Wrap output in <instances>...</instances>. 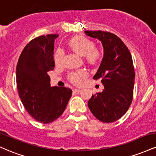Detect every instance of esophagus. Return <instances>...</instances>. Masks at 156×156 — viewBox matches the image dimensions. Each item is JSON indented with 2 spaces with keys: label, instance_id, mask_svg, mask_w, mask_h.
<instances>
[{
  "label": "esophagus",
  "instance_id": "34e87169",
  "mask_svg": "<svg viewBox=\"0 0 156 156\" xmlns=\"http://www.w3.org/2000/svg\"><path fill=\"white\" fill-rule=\"evenodd\" d=\"M73 91H74L75 92L79 93V92H81V89H73Z\"/></svg>",
  "mask_w": 156,
  "mask_h": 156
}]
</instances>
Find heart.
<instances>
[{
    "label": "heart",
    "mask_w": 156,
    "mask_h": 156,
    "mask_svg": "<svg viewBox=\"0 0 156 156\" xmlns=\"http://www.w3.org/2000/svg\"><path fill=\"white\" fill-rule=\"evenodd\" d=\"M69 47L73 52L78 55L84 56L85 55L86 60L90 64H95L101 59L102 53L100 50L95 49L94 43L92 40L89 39L87 37L77 36L73 37L68 42ZM64 57V52L62 50L58 49L54 53L55 63L59 64L62 63ZM87 76V71L83 69L73 72L69 75V78L73 83L76 85H80L82 82V79Z\"/></svg>",
    "instance_id": "heart-1"
}]
</instances>
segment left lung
Listing matches in <instances>:
<instances>
[{
	"mask_svg": "<svg viewBox=\"0 0 156 156\" xmlns=\"http://www.w3.org/2000/svg\"><path fill=\"white\" fill-rule=\"evenodd\" d=\"M98 39L103 47V57L94 79H101L103 92L89 100L88 106L97 119L113 122L127 112L133 100L135 73L129 50L120 38L110 32L84 31Z\"/></svg>",
	"mask_w": 156,
	"mask_h": 156,
	"instance_id": "1",
	"label": "left lung"
}]
</instances>
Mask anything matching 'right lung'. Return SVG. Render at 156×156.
I'll return each instance as SVG.
<instances>
[{
    "mask_svg": "<svg viewBox=\"0 0 156 156\" xmlns=\"http://www.w3.org/2000/svg\"><path fill=\"white\" fill-rule=\"evenodd\" d=\"M58 34L40 36L21 53L16 69V81L21 102L28 114L44 124L63 114L72 89L51 87L48 71L54 68V41Z\"/></svg>",
    "mask_w": 156,
    "mask_h": 156,
    "instance_id": "obj_1",
    "label": "right lung"
}]
</instances>
